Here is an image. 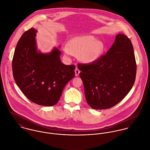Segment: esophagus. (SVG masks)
<instances>
[{
	"instance_id": "obj_1",
	"label": "esophagus",
	"mask_w": 150,
	"mask_h": 150,
	"mask_svg": "<svg viewBox=\"0 0 150 150\" xmlns=\"http://www.w3.org/2000/svg\"><path fill=\"white\" fill-rule=\"evenodd\" d=\"M80 72V70H79V69H76V70H75V75H76V76H79V75Z\"/></svg>"
}]
</instances>
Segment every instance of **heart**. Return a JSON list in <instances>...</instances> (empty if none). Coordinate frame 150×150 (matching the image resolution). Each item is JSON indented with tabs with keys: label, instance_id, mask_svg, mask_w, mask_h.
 <instances>
[{
	"label": "heart",
	"instance_id": "obj_1",
	"mask_svg": "<svg viewBox=\"0 0 150 150\" xmlns=\"http://www.w3.org/2000/svg\"><path fill=\"white\" fill-rule=\"evenodd\" d=\"M104 50V45L91 35L79 36L72 38L64 48L67 54L71 52L79 54L80 59L86 63H92L98 60Z\"/></svg>",
	"mask_w": 150,
	"mask_h": 150
}]
</instances>
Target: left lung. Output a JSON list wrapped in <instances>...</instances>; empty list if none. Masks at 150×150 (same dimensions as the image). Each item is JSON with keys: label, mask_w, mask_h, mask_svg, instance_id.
Masks as SVG:
<instances>
[{"label": "left lung", "mask_w": 150, "mask_h": 150, "mask_svg": "<svg viewBox=\"0 0 150 150\" xmlns=\"http://www.w3.org/2000/svg\"><path fill=\"white\" fill-rule=\"evenodd\" d=\"M77 66L86 102L93 109H107L117 105L127 95L136 79L133 45L121 33L116 36L106 54L92 63Z\"/></svg>", "instance_id": "left-lung-1"}]
</instances>
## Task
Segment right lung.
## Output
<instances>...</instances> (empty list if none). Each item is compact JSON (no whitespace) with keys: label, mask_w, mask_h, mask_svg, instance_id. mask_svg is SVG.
<instances>
[{"label":"right lung","mask_w":150,"mask_h":150,"mask_svg":"<svg viewBox=\"0 0 150 150\" xmlns=\"http://www.w3.org/2000/svg\"><path fill=\"white\" fill-rule=\"evenodd\" d=\"M36 32L33 28L25 31L17 44L12 61L13 77L30 101L52 106L58 103L64 86L74 77L76 66L62 64L61 52L57 48L50 54L38 52Z\"/></svg>","instance_id":"right-lung-1"}]
</instances>
